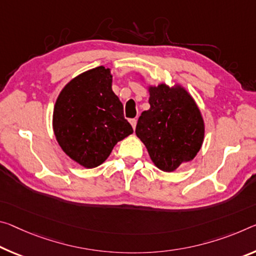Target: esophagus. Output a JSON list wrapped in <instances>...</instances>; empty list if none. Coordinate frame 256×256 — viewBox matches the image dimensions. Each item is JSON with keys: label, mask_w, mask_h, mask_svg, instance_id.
<instances>
[{"label": "esophagus", "mask_w": 256, "mask_h": 256, "mask_svg": "<svg viewBox=\"0 0 256 256\" xmlns=\"http://www.w3.org/2000/svg\"><path fill=\"white\" fill-rule=\"evenodd\" d=\"M130 123H131V125H132L133 130H134V128H136V118H132V120H130Z\"/></svg>", "instance_id": "obj_1"}]
</instances>
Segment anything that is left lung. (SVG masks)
<instances>
[{
	"instance_id": "1",
	"label": "left lung",
	"mask_w": 256,
	"mask_h": 256,
	"mask_svg": "<svg viewBox=\"0 0 256 256\" xmlns=\"http://www.w3.org/2000/svg\"><path fill=\"white\" fill-rule=\"evenodd\" d=\"M147 90L150 108L138 120L136 134L156 168L174 172L181 164L192 162L200 150L204 118L192 96L182 85L160 83L148 85Z\"/></svg>"
}]
</instances>
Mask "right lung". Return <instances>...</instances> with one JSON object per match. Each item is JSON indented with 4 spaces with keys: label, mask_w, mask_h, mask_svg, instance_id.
<instances>
[{
    "label": "right lung",
    "mask_w": 256,
    "mask_h": 256,
    "mask_svg": "<svg viewBox=\"0 0 256 256\" xmlns=\"http://www.w3.org/2000/svg\"><path fill=\"white\" fill-rule=\"evenodd\" d=\"M112 84L110 68L99 66L70 80L56 100V139L62 152L85 168L102 164L115 144L133 133Z\"/></svg>",
    "instance_id": "obj_1"
}]
</instances>
